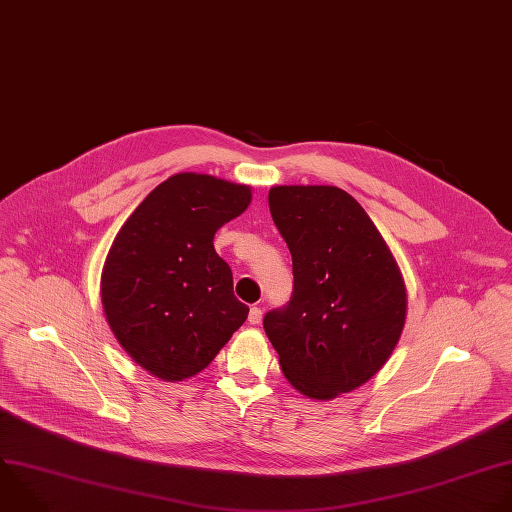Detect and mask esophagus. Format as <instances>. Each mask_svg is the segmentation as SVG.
Segmentation results:
<instances>
[{"label": "esophagus", "mask_w": 512, "mask_h": 512, "mask_svg": "<svg viewBox=\"0 0 512 512\" xmlns=\"http://www.w3.org/2000/svg\"><path fill=\"white\" fill-rule=\"evenodd\" d=\"M261 317H263L261 307H251V309H249V323H259Z\"/></svg>", "instance_id": "obj_1"}]
</instances>
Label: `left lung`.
Returning a JSON list of instances; mask_svg holds the SVG:
<instances>
[{"label": "left lung", "mask_w": 512, "mask_h": 512, "mask_svg": "<svg viewBox=\"0 0 512 512\" xmlns=\"http://www.w3.org/2000/svg\"><path fill=\"white\" fill-rule=\"evenodd\" d=\"M271 217L293 259V295L263 327L287 382L333 400L372 380L406 323L408 293L388 243L346 191L281 185Z\"/></svg>", "instance_id": "8db88e82"}]
</instances>
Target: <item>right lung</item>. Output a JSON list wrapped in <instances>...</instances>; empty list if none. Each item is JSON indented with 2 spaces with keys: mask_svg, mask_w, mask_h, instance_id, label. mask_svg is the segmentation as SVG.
Returning <instances> with one entry per match:
<instances>
[{
  "mask_svg": "<svg viewBox=\"0 0 512 512\" xmlns=\"http://www.w3.org/2000/svg\"><path fill=\"white\" fill-rule=\"evenodd\" d=\"M251 199L247 185L179 173L114 237L100 277L102 309L122 350L154 378L197 376L247 319L213 239Z\"/></svg>",
  "mask_w": 512,
  "mask_h": 512,
  "instance_id": "right-lung-1",
  "label": "right lung"
}]
</instances>
